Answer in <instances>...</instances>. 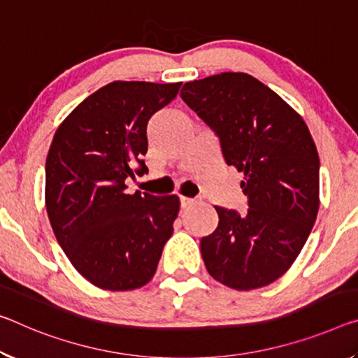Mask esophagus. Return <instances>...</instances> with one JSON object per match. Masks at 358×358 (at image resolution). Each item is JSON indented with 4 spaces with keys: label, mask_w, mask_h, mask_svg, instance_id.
I'll return each mask as SVG.
<instances>
[{
    "label": "esophagus",
    "mask_w": 358,
    "mask_h": 358,
    "mask_svg": "<svg viewBox=\"0 0 358 358\" xmlns=\"http://www.w3.org/2000/svg\"><path fill=\"white\" fill-rule=\"evenodd\" d=\"M192 203H194V199H191V197H180L181 208H188Z\"/></svg>",
    "instance_id": "34e87169"
}]
</instances>
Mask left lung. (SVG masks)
Listing matches in <instances>:
<instances>
[{
	"instance_id": "obj_1",
	"label": "left lung",
	"mask_w": 358,
	"mask_h": 358,
	"mask_svg": "<svg viewBox=\"0 0 358 358\" xmlns=\"http://www.w3.org/2000/svg\"><path fill=\"white\" fill-rule=\"evenodd\" d=\"M180 97L217 135L226 164L245 175L247 212L215 207L217 229L201 239L208 274L234 290L269 285L296 259L319 212L320 161L309 129L247 73L186 83Z\"/></svg>"
}]
</instances>
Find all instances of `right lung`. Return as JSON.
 Here are the masks:
<instances>
[{
  "label": "right lung",
  "mask_w": 358,
  "mask_h": 358,
  "mask_svg": "<svg viewBox=\"0 0 358 358\" xmlns=\"http://www.w3.org/2000/svg\"><path fill=\"white\" fill-rule=\"evenodd\" d=\"M181 83L115 81L70 113L46 159V208L68 259L84 279L111 292L155 275L178 215L177 196L126 194V180L148 172L151 116Z\"/></svg>",
  "instance_id": "add662e5"
}]
</instances>
